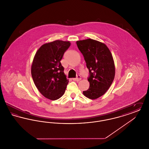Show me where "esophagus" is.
<instances>
[{"instance_id":"esophagus-1","label":"esophagus","mask_w":149,"mask_h":149,"mask_svg":"<svg viewBox=\"0 0 149 149\" xmlns=\"http://www.w3.org/2000/svg\"><path fill=\"white\" fill-rule=\"evenodd\" d=\"M81 79V77L80 76V75H78L77 76V77L76 78H72V80H74V81H80V80Z\"/></svg>"}]
</instances>
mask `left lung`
<instances>
[{"label": "left lung", "instance_id": "obj_1", "mask_svg": "<svg viewBox=\"0 0 149 149\" xmlns=\"http://www.w3.org/2000/svg\"><path fill=\"white\" fill-rule=\"evenodd\" d=\"M77 45L90 74L89 88L83 93L89 99H97L106 93L113 81L115 65L112 55L106 44L91 38L77 41Z\"/></svg>", "mask_w": 149, "mask_h": 149}]
</instances>
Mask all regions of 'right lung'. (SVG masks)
<instances>
[{"instance_id": "add662e5", "label": "right lung", "mask_w": 149, "mask_h": 149, "mask_svg": "<svg viewBox=\"0 0 149 149\" xmlns=\"http://www.w3.org/2000/svg\"><path fill=\"white\" fill-rule=\"evenodd\" d=\"M69 41L56 40L42 45L37 51L31 65V74L39 92L47 99L61 97L69 83L61 60Z\"/></svg>"}]
</instances>
